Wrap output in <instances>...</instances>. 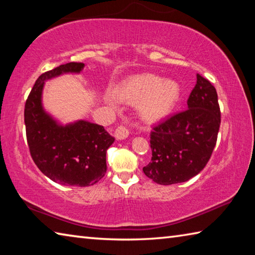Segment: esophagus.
I'll return each mask as SVG.
<instances>
[{
    "label": "esophagus",
    "instance_id": "34e87169",
    "mask_svg": "<svg viewBox=\"0 0 255 255\" xmlns=\"http://www.w3.org/2000/svg\"><path fill=\"white\" fill-rule=\"evenodd\" d=\"M128 135H129V129L126 126H123V125L122 126H118L117 129L115 130V137L119 140L127 138Z\"/></svg>",
    "mask_w": 255,
    "mask_h": 255
}]
</instances>
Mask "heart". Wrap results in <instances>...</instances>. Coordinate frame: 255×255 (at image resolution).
<instances>
[{
  "label": "heart",
  "instance_id": "obj_1",
  "mask_svg": "<svg viewBox=\"0 0 255 255\" xmlns=\"http://www.w3.org/2000/svg\"><path fill=\"white\" fill-rule=\"evenodd\" d=\"M126 100L139 103V112L147 122L166 117L174 109L181 97V86L173 79H161L158 75L138 74L129 77L122 86Z\"/></svg>",
  "mask_w": 255,
  "mask_h": 255
}]
</instances>
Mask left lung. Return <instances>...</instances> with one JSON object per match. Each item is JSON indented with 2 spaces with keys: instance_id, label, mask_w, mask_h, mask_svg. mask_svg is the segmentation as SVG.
Returning a JSON list of instances; mask_svg holds the SVG:
<instances>
[{
  "instance_id": "left-lung-1",
  "label": "left lung",
  "mask_w": 255,
  "mask_h": 255,
  "mask_svg": "<svg viewBox=\"0 0 255 255\" xmlns=\"http://www.w3.org/2000/svg\"><path fill=\"white\" fill-rule=\"evenodd\" d=\"M221 126L215 86L197 74L188 109L171 116L150 131L152 159L143 167L146 176L163 185L185 182L206 166Z\"/></svg>"
}]
</instances>
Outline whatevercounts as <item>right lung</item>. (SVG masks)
<instances>
[{
  "label": "right lung",
  "mask_w": 255,
  "mask_h": 255,
  "mask_svg": "<svg viewBox=\"0 0 255 255\" xmlns=\"http://www.w3.org/2000/svg\"><path fill=\"white\" fill-rule=\"evenodd\" d=\"M83 63H67L38 77L24 106V124L30 155L47 178L63 185L89 187L106 174L107 150L115 138L103 126L85 120L57 124L44 110L45 81L63 73H80Z\"/></svg>",
  "instance_id": "add662e5"
}]
</instances>
